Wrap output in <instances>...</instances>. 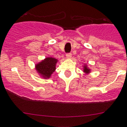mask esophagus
<instances>
[{"label": "esophagus", "instance_id": "1", "mask_svg": "<svg viewBox=\"0 0 127 127\" xmlns=\"http://www.w3.org/2000/svg\"><path fill=\"white\" fill-rule=\"evenodd\" d=\"M66 57L67 58H70L71 57V53H70V52H69V53H67Z\"/></svg>", "mask_w": 127, "mask_h": 127}]
</instances>
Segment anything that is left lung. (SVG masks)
Listing matches in <instances>:
<instances>
[{
  "instance_id": "obj_1",
  "label": "left lung",
  "mask_w": 127,
  "mask_h": 127,
  "mask_svg": "<svg viewBox=\"0 0 127 127\" xmlns=\"http://www.w3.org/2000/svg\"><path fill=\"white\" fill-rule=\"evenodd\" d=\"M84 71L86 72V73H89L90 71V70L89 69H87V67H85V68H84Z\"/></svg>"
}]
</instances>
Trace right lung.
Segmentation results:
<instances>
[{
  "label": "right lung",
  "mask_w": 127,
  "mask_h": 127,
  "mask_svg": "<svg viewBox=\"0 0 127 127\" xmlns=\"http://www.w3.org/2000/svg\"><path fill=\"white\" fill-rule=\"evenodd\" d=\"M57 60L52 58H46L44 60L36 65V69L44 77L49 78L56 69Z\"/></svg>",
  "instance_id": "right-lung-1"
}]
</instances>
